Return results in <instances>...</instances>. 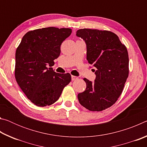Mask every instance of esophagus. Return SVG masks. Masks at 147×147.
I'll return each mask as SVG.
<instances>
[{
	"mask_svg": "<svg viewBox=\"0 0 147 147\" xmlns=\"http://www.w3.org/2000/svg\"><path fill=\"white\" fill-rule=\"evenodd\" d=\"M71 79H72V80H73V81L76 80L78 79V77L75 76H71Z\"/></svg>",
	"mask_w": 147,
	"mask_h": 147,
	"instance_id": "1",
	"label": "esophagus"
}]
</instances>
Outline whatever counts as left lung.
<instances>
[{
  "label": "left lung",
  "instance_id": "obj_1",
  "mask_svg": "<svg viewBox=\"0 0 147 147\" xmlns=\"http://www.w3.org/2000/svg\"><path fill=\"white\" fill-rule=\"evenodd\" d=\"M76 36L85 41L87 60L96 74L93 82L84 78L86 90L78 94L80 104L93 111H100L115 103L128 76L127 49L113 32L80 29Z\"/></svg>",
  "mask_w": 147,
  "mask_h": 147
}]
</instances>
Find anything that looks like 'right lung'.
I'll list each match as a JSON object with an SVG mask.
<instances>
[{"mask_svg": "<svg viewBox=\"0 0 147 147\" xmlns=\"http://www.w3.org/2000/svg\"><path fill=\"white\" fill-rule=\"evenodd\" d=\"M71 32V28L56 27L34 30L24 35L17 47L15 76L35 105L44 107L54 104L71 80L69 73H57L51 67L60 54L62 42Z\"/></svg>", "mask_w": 147, "mask_h": 147, "instance_id": "right-lung-1", "label": "right lung"}]
</instances>
